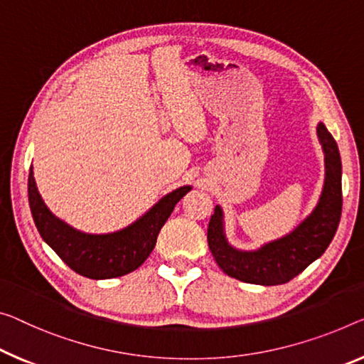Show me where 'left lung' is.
Returning <instances> with one entry per match:
<instances>
[{
    "label": "left lung",
    "mask_w": 364,
    "mask_h": 364,
    "mask_svg": "<svg viewBox=\"0 0 364 364\" xmlns=\"http://www.w3.org/2000/svg\"><path fill=\"white\" fill-rule=\"evenodd\" d=\"M317 136L326 156V182L314 211L294 231L257 250H239L228 242L223 210L216 205L208 225V245L226 275L264 287L283 284L326 252L342 215V161L323 124L317 125Z\"/></svg>",
    "instance_id": "left-lung-1"
}]
</instances>
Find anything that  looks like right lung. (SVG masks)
Segmentation results:
<instances>
[{
    "mask_svg": "<svg viewBox=\"0 0 364 364\" xmlns=\"http://www.w3.org/2000/svg\"><path fill=\"white\" fill-rule=\"evenodd\" d=\"M190 190L192 187L183 186L167 193L139 220L120 231L87 234L66 225L47 208L37 190L32 166L29 172V205L42 239L71 270L92 279L124 277L136 270L153 252L161 228L174 206Z\"/></svg>",
    "mask_w": 364,
    "mask_h": 364,
    "instance_id": "add662e5",
    "label": "right lung"
}]
</instances>
